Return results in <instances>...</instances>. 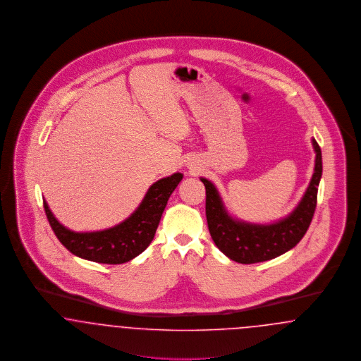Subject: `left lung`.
Returning a JSON list of instances; mask_svg holds the SVG:
<instances>
[{
    "label": "left lung",
    "mask_w": 361,
    "mask_h": 361,
    "mask_svg": "<svg viewBox=\"0 0 361 361\" xmlns=\"http://www.w3.org/2000/svg\"><path fill=\"white\" fill-rule=\"evenodd\" d=\"M315 170L300 204L288 217L267 224H248L228 216L216 188L201 178L207 190V220L209 232L221 252L239 264H257L273 259L296 246L303 239L317 208L318 186L322 176V152L315 140Z\"/></svg>",
    "instance_id": "left-lung-1"
}]
</instances>
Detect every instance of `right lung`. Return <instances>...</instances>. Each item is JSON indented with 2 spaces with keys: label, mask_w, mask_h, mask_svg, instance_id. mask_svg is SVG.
Instances as JSON below:
<instances>
[{
  "label": "right lung",
  "mask_w": 361,
  "mask_h": 361,
  "mask_svg": "<svg viewBox=\"0 0 361 361\" xmlns=\"http://www.w3.org/2000/svg\"><path fill=\"white\" fill-rule=\"evenodd\" d=\"M182 178L176 172L153 183L129 219L104 231L73 232L58 223L44 200L43 207L58 240L72 254L99 264H125L151 245L167 201Z\"/></svg>",
  "instance_id": "add662e5"
}]
</instances>
